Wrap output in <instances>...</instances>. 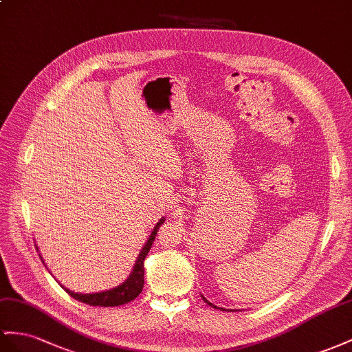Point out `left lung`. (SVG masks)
Listing matches in <instances>:
<instances>
[{"mask_svg": "<svg viewBox=\"0 0 352 352\" xmlns=\"http://www.w3.org/2000/svg\"><path fill=\"white\" fill-rule=\"evenodd\" d=\"M210 305H211V303H210Z\"/></svg>", "mask_w": 352, "mask_h": 352, "instance_id": "8db88e82", "label": "left lung"}]
</instances>
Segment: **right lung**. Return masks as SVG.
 <instances>
[{"label":"right lung","mask_w":352,"mask_h":352,"mask_svg":"<svg viewBox=\"0 0 352 352\" xmlns=\"http://www.w3.org/2000/svg\"><path fill=\"white\" fill-rule=\"evenodd\" d=\"M162 224H164V219H162L156 224V228L153 229L148 241L146 242V245H144L141 254L137 260V263H135L133 272L131 274V276L126 279V281L122 285L113 288V290L102 292V293H95V294H80V293L69 292L68 288L64 287L65 292L71 297H74L76 300L83 302V303L90 305V306H108V308H110V306H119V305H124V303L133 300L135 297H138V294L142 292V287H144V260H146L148 251L151 248L153 241H155V238L157 235V230H159Z\"/></svg>","instance_id":"1"}]
</instances>
